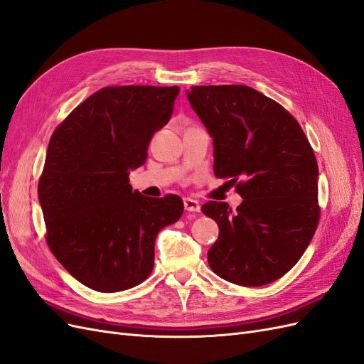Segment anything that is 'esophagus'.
Returning a JSON list of instances; mask_svg holds the SVG:
<instances>
[{"label":"esophagus","instance_id":"esophagus-1","mask_svg":"<svg viewBox=\"0 0 364 364\" xmlns=\"http://www.w3.org/2000/svg\"><path fill=\"white\" fill-rule=\"evenodd\" d=\"M183 206H185V211H188V213H199L200 211L199 202L194 200V199H190V197H185Z\"/></svg>","mask_w":364,"mask_h":364}]
</instances>
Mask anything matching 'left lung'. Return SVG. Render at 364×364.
Instances as JSON below:
<instances>
[{
  "instance_id": "obj_1",
  "label": "left lung",
  "mask_w": 364,
  "mask_h": 364,
  "mask_svg": "<svg viewBox=\"0 0 364 364\" xmlns=\"http://www.w3.org/2000/svg\"><path fill=\"white\" fill-rule=\"evenodd\" d=\"M188 100L214 138L215 176L243 197L234 213L223 202L202 206L220 229L209 267L243 287L277 281L301 259L321 218L310 141L289 111L253 87L193 86Z\"/></svg>"
}]
</instances>
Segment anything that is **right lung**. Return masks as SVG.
I'll use <instances>...</instances> for the list:
<instances>
[{
    "label": "right lung",
    "mask_w": 364,
    "mask_h": 364,
    "mask_svg": "<svg viewBox=\"0 0 364 364\" xmlns=\"http://www.w3.org/2000/svg\"><path fill=\"white\" fill-rule=\"evenodd\" d=\"M178 94V86H106L53 132L38 183L46 240L62 266L95 291L144 282L158 232L183 213L179 196L149 199L129 183Z\"/></svg>",
    "instance_id": "1"
}]
</instances>
